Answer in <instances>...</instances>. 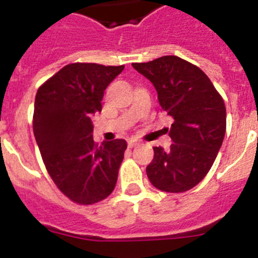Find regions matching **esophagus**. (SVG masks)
<instances>
[{
  "label": "esophagus",
  "instance_id": "esophagus-1",
  "mask_svg": "<svg viewBox=\"0 0 258 258\" xmlns=\"http://www.w3.org/2000/svg\"><path fill=\"white\" fill-rule=\"evenodd\" d=\"M138 143H140V141L136 140V138H129V140H127V146H129V147H134V146H137Z\"/></svg>",
  "mask_w": 258,
  "mask_h": 258
}]
</instances>
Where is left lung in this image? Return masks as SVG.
Returning a JSON list of instances; mask_svg holds the SVG:
<instances>
[{"label": "left lung", "mask_w": 258, "mask_h": 258, "mask_svg": "<svg viewBox=\"0 0 258 258\" xmlns=\"http://www.w3.org/2000/svg\"><path fill=\"white\" fill-rule=\"evenodd\" d=\"M132 66L154 84L161 108L173 118V143L166 151L154 147L147 177L166 192L191 190L206 177L221 149L226 132L225 102L209 77L179 56Z\"/></svg>", "instance_id": "obj_1"}]
</instances>
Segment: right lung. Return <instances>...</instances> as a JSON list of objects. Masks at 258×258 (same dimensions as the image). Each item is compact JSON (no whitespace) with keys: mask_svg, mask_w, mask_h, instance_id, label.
Segmentation results:
<instances>
[{"mask_svg":"<svg viewBox=\"0 0 258 258\" xmlns=\"http://www.w3.org/2000/svg\"><path fill=\"white\" fill-rule=\"evenodd\" d=\"M124 66L71 63L38 88L33 133L46 170L74 203L90 206L106 199L117 181L126 142L98 146L92 117L102 111L108 84Z\"/></svg>","mask_w":258,"mask_h":258,"instance_id":"1","label":"right lung"}]
</instances>
